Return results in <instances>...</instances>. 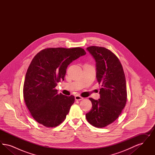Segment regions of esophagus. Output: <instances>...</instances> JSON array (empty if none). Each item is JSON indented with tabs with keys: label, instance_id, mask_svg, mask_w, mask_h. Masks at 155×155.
Wrapping results in <instances>:
<instances>
[{
	"label": "esophagus",
	"instance_id": "1",
	"mask_svg": "<svg viewBox=\"0 0 155 155\" xmlns=\"http://www.w3.org/2000/svg\"><path fill=\"white\" fill-rule=\"evenodd\" d=\"M82 99H83L82 97L78 96V95H77V96H75V99L76 101H80V100H82Z\"/></svg>",
	"mask_w": 155,
	"mask_h": 155
}]
</instances>
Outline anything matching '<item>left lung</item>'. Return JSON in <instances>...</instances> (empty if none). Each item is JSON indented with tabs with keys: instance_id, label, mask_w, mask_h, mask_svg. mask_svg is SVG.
<instances>
[{
	"instance_id": "obj_1",
	"label": "left lung",
	"mask_w": 155,
	"mask_h": 155,
	"mask_svg": "<svg viewBox=\"0 0 155 155\" xmlns=\"http://www.w3.org/2000/svg\"><path fill=\"white\" fill-rule=\"evenodd\" d=\"M95 59L96 78L101 84L100 99L89 98L92 104L86 114L89 123L103 128L114 122L121 114L127 99L125 74L118 58L104 47L91 46L87 48Z\"/></svg>"
}]
</instances>
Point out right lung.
Returning a JSON list of instances; mask_svg holds the SVG:
<instances>
[{
    "mask_svg": "<svg viewBox=\"0 0 155 155\" xmlns=\"http://www.w3.org/2000/svg\"><path fill=\"white\" fill-rule=\"evenodd\" d=\"M86 52L81 48H49L38 52L25 74L23 96L31 115L46 127H55L66 118L73 95L58 94L55 88L64 80L67 66Z\"/></svg>",
    "mask_w": 155,
    "mask_h": 155,
    "instance_id": "add662e5",
    "label": "right lung"
}]
</instances>
